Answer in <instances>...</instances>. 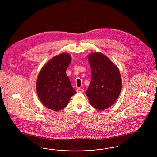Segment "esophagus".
I'll return each instance as SVG.
<instances>
[{"mask_svg": "<svg viewBox=\"0 0 157 157\" xmlns=\"http://www.w3.org/2000/svg\"><path fill=\"white\" fill-rule=\"evenodd\" d=\"M76 92H78V93H83V90L82 88H78L76 89Z\"/></svg>", "mask_w": 157, "mask_h": 157, "instance_id": "1", "label": "esophagus"}]
</instances>
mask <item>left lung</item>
<instances>
[{"mask_svg": "<svg viewBox=\"0 0 157 157\" xmlns=\"http://www.w3.org/2000/svg\"><path fill=\"white\" fill-rule=\"evenodd\" d=\"M91 81L86 92L91 105L104 110L114 104L121 91L122 81L118 67L104 55H89Z\"/></svg>", "mask_w": 157, "mask_h": 157, "instance_id": "left-lung-1", "label": "left lung"}]
</instances>
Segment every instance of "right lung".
<instances>
[{
    "label": "right lung",
    "instance_id": "obj_1",
    "mask_svg": "<svg viewBox=\"0 0 157 157\" xmlns=\"http://www.w3.org/2000/svg\"><path fill=\"white\" fill-rule=\"evenodd\" d=\"M71 60L67 53H62L50 60L39 72L36 91L39 99L48 108L58 111L67 106L76 92L66 74Z\"/></svg>",
    "mask_w": 157,
    "mask_h": 157
}]
</instances>
